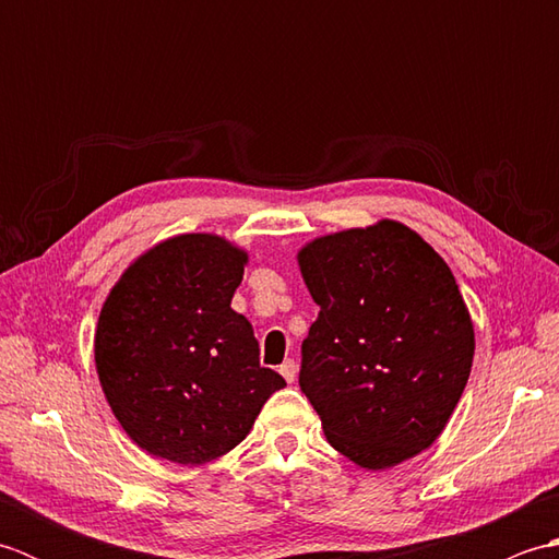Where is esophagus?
I'll return each instance as SVG.
<instances>
[{
	"instance_id": "esophagus-1",
	"label": "esophagus",
	"mask_w": 559,
	"mask_h": 559,
	"mask_svg": "<svg viewBox=\"0 0 559 559\" xmlns=\"http://www.w3.org/2000/svg\"><path fill=\"white\" fill-rule=\"evenodd\" d=\"M278 372L283 374V379H286L288 384H293L295 377H298V365H295V360H286L278 367Z\"/></svg>"
}]
</instances>
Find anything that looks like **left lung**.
<instances>
[{
	"label": "left lung",
	"mask_w": 559,
	"mask_h": 559,
	"mask_svg": "<svg viewBox=\"0 0 559 559\" xmlns=\"http://www.w3.org/2000/svg\"><path fill=\"white\" fill-rule=\"evenodd\" d=\"M298 266L319 305L300 389L329 444L367 471L418 456L447 427L476 353L454 273L389 218L314 237Z\"/></svg>",
	"instance_id": "1"
}]
</instances>
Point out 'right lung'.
I'll return each instance as SVG.
<instances>
[{"label":"right lung","instance_id":"1","mask_svg":"<svg viewBox=\"0 0 559 559\" xmlns=\"http://www.w3.org/2000/svg\"><path fill=\"white\" fill-rule=\"evenodd\" d=\"M247 259L221 235H175L136 257L103 302V394L151 456L201 466L228 454L286 386L259 365L254 329L230 307Z\"/></svg>","mask_w":559,"mask_h":559}]
</instances>
